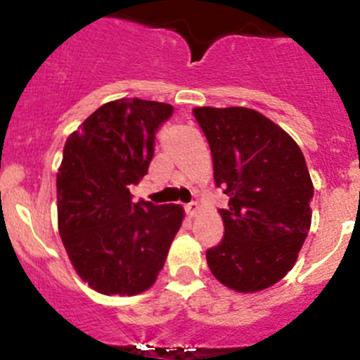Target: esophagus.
<instances>
[{
  "label": "esophagus",
  "instance_id": "esophagus-1",
  "mask_svg": "<svg viewBox=\"0 0 360 360\" xmlns=\"http://www.w3.org/2000/svg\"><path fill=\"white\" fill-rule=\"evenodd\" d=\"M198 209H200V205H198L197 202L188 203V205H186V214H188V216H190V217H195V216H197Z\"/></svg>",
  "mask_w": 360,
  "mask_h": 360
}]
</instances>
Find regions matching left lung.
<instances>
[{
	"mask_svg": "<svg viewBox=\"0 0 360 360\" xmlns=\"http://www.w3.org/2000/svg\"><path fill=\"white\" fill-rule=\"evenodd\" d=\"M214 162V181L230 197L219 209L221 244L207 250L214 277L238 292L277 284L297 259L311 223L314 184L300 146L249 108H195Z\"/></svg>",
	"mask_w": 360,
	"mask_h": 360,
	"instance_id": "left-lung-1",
	"label": "left lung"
}]
</instances>
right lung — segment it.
I'll return each mask as SVG.
<instances>
[{
    "label": "right lung",
    "instance_id": "right-lung-1",
    "mask_svg": "<svg viewBox=\"0 0 360 360\" xmlns=\"http://www.w3.org/2000/svg\"><path fill=\"white\" fill-rule=\"evenodd\" d=\"M170 104H103L64 144L57 174L59 233L76 274L101 294L150 289L183 223L181 205L132 202L129 186L148 174L155 134Z\"/></svg>",
    "mask_w": 360,
    "mask_h": 360
}]
</instances>
